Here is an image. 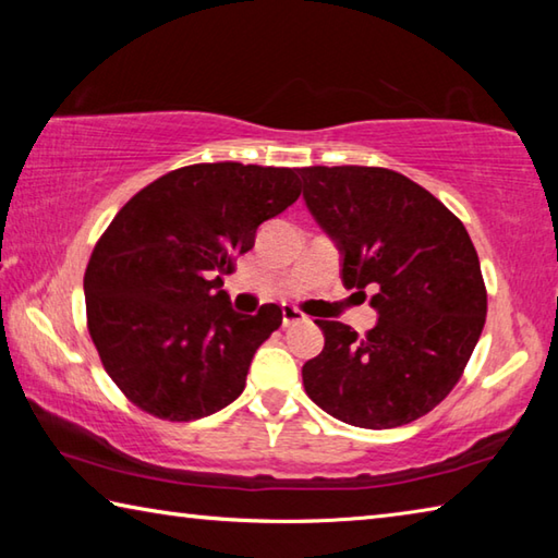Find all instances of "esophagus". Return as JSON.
Segmentation results:
<instances>
[{"instance_id": "1", "label": "esophagus", "mask_w": 558, "mask_h": 558, "mask_svg": "<svg viewBox=\"0 0 558 558\" xmlns=\"http://www.w3.org/2000/svg\"><path fill=\"white\" fill-rule=\"evenodd\" d=\"M298 323H305V315H302L298 307L282 305V327H292V325H298Z\"/></svg>"}]
</instances>
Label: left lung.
I'll list each match as a JSON object with an SVG mask.
<instances>
[{"instance_id":"8db88e82","label":"left lung","mask_w":558,"mask_h":558,"mask_svg":"<svg viewBox=\"0 0 558 558\" xmlns=\"http://www.w3.org/2000/svg\"><path fill=\"white\" fill-rule=\"evenodd\" d=\"M307 209L342 251V280L374 288L364 337L317 319L325 349L302 366L310 399L356 428L405 426L456 389L487 315L465 226L428 189L384 167H302Z\"/></svg>"}]
</instances>
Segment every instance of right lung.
<instances>
[{
  "mask_svg": "<svg viewBox=\"0 0 558 558\" xmlns=\"http://www.w3.org/2000/svg\"><path fill=\"white\" fill-rule=\"evenodd\" d=\"M298 196V169L189 165L140 189L102 231L83 276L88 332L140 411L184 423L239 399L282 307L233 313L223 276Z\"/></svg>",
  "mask_w": 558,
  "mask_h": 558,
  "instance_id": "add662e5",
  "label": "right lung"
}]
</instances>
